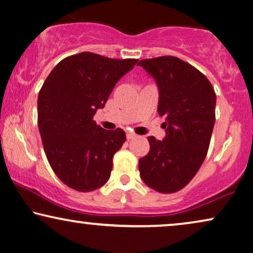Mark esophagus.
Returning <instances> with one entry per match:
<instances>
[{"mask_svg": "<svg viewBox=\"0 0 253 253\" xmlns=\"http://www.w3.org/2000/svg\"><path fill=\"white\" fill-rule=\"evenodd\" d=\"M126 137L128 138V140H131V138L137 137V135L135 134L134 131H127V133H126Z\"/></svg>", "mask_w": 253, "mask_h": 253, "instance_id": "obj_1", "label": "esophagus"}]
</instances>
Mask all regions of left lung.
Segmentation results:
<instances>
[{"label": "left lung", "mask_w": 253, "mask_h": 253, "mask_svg": "<svg viewBox=\"0 0 253 253\" xmlns=\"http://www.w3.org/2000/svg\"><path fill=\"white\" fill-rule=\"evenodd\" d=\"M137 65L157 84V111L166 118L163 141L148 137L150 151L138 161L141 179L159 193H175L196 175L208 154L215 92L204 74L176 57L142 59Z\"/></svg>", "instance_id": "obj_1"}]
</instances>
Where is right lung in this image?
Wrapping results in <instances>:
<instances>
[{
	"instance_id": "1",
	"label": "right lung",
	"mask_w": 253,
	"mask_h": 253,
	"mask_svg": "<svg viewBox=\"0 0 253 253\" xmlns=\"http://www.w3.org/2000/svg\"><path fill=\"white\" fill-rule=\"evenodd\" d=\"M137 59L80 52L60 60L38 98V126L52 170L74 190L92 191L109 180L125 131L103 129L92 120L116 84Z\"/></svg>"
}]
</instances>
